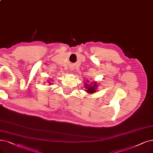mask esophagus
Wrapping results in <instances>:
<instances>
[{
	"label": "esophagus",
	"instance_id": "esophagus-1",
	"mask_svg": "<svg viewBox=\"0 0 153 153\" xmlns=\"http://www.w3.org/2000/svg\"><path fill=\"white\" fill-rule=\"evenodd\" d=\"M71 70H72V69H71Z\"/></svg>",
	"mask_w": 153,
	"mask_h": 153
}]
</instances>
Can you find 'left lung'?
<instances>
[{"label":"left lung","mask_w":153,"mask_h":153,"mask_svg":"<svg viewBox=\"0 0 153 153\" xmlns=\"http://www.w3.org/2000/svg\"><path fill=\"white\" fill-rule=\"evenodd\" d=\"M87 82H88V81H86ZM97 82H95L94 83H91V84L88 85V83H85V87L86 90H85V91H87L88 94H94L95 92H96V89L97 88Z\"/></svg>","instance_id":"left-lung-1"}]
</instances>
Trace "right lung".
I'll return each instance as SVG.
<instances>
[{
    "instance_id": "1",
    "label": "right lung",
    "mask_w": 153,
    "mask_h": 153,
    "mask_svg": "<svg viewBox=\"0 0 153 153\" xmlns=\"http://www.w3.org/2000/svg\"><path fill=\"white\" fill-rule=\"evenodd\" d=\"M48 82H49V83H50V85H51V83L50 82V80H49V81H48Z\"/></svg>"
}]
</instances>
